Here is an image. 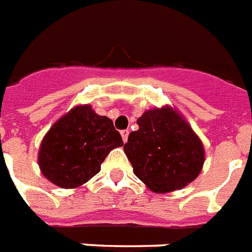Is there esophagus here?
I'll use <instances>...</instances> for the list:
<instances>
[{"instance_id":"34e87169","label":"esophagus","mask_w":252,"mask_h":252,"mask_svg":"<svg viewBox=\"0 0 252 252\" xmlns=\"http://www.w3.org/2000/svg\"><path fill=\"white\" fill-rule=\"evenodd\" d=\"M120 134H122L123 142H126V141H128V136H129V130L128 129L122 130V132H120Z\"/></svg>"}]
</instances>
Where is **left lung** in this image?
<instances>
[{
    "mask_svg": "<svg viewBox=\"0 0 252 252\" xmlns=\"http://www.w3.org/2000/svg\"><path fill=\"white\" fill-rule=\"evenodd\" d=\"M137 124L124 153L134 175L151 191L171 193L197 179L206 157L203 144L176 108L146 110Z\"/></svg>",
    "mask_w": 252,
    "mask_h": 252,
    "instance_id": "1",
    "label": "left lung"
}]
</instances>
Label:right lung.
<instances>
[{
  "mask_svg": "<svg viewBox=\"0 0 252 252\" xmlns=\"http://www.w3.org/2000/svg\"><path fill=\"white\" fill-rule=\"evenodd\" d=\"M123 146L120 133L107 116L91 105L69 110L50 126L38 149L41 173L62 189H76L101 171L108 153Z\"/></svg>",
  "mask_w": 252,
  "mask_h": 252,
  "instance_id": "right-lung-1",
  "label": "right lung"
}]
</instances>
